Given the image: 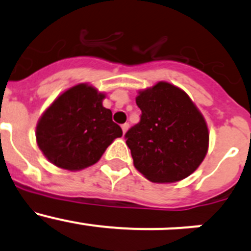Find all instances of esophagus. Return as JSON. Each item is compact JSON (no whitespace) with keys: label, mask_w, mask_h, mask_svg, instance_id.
Here are the masks:
<instances>
[{"label":"esophagus","mask_w":251,"mask_h":251,"mask_svg":"<svg viewBox=\"0 0 251 251\" xmlns=\"http://www.w3.org/2000/svg\"><path fill=\"white\" fill-rule=\"evenodd\" d=\"M128 127H130V124H128V123H125V124H123V125H121V128H123V132H124V135H125V133H126V131L128 130Z\"/></svg>","instance_id":"34e87169"}]
</instances>
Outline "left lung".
Instances as JSON below:
<instances>
[{"instance_id": "1", "label": "left lung", "mask_w": 251, "mask_h": 251, "mask_svg": "<svg viewBox=\"0 0 251 251\" xmlns=\"http://www.w3.org/2000/svg\"><path fill=\"white\" fill-rule=\"evenodd\" d=\"M141 121L126 132L133 165L147 179L177 182L198 169L209 147L204 116L184 91L160 81L140 91Z\"/></svg>"}]
</instances>
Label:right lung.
Here are the masks:
<instances>
[{
    "label": "right lung",
    "mask_w": 251,
    "mask_h": 251,
    "mask_svg": "<svg viewBox=\"0 0 251 251\" xmlns=\"http://www.w3.org/2000/svg\"><path fill=\"white\" fill-rule=\"evenodd\" d=\"M105 95L78 83L59 96L36 126L37 146L55 166L82 170L97 163L123 130L103 107Z\"/></svg>",
    "instance_id": "add662e5"
}]
</instances>
